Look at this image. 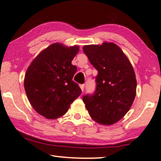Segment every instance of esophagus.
<instances>
[{
	"label": "esophagus",
	"mask_w": 161,
	"mask_h": 161,
	"mask_svg": "<svg viewBox=\"0 0 161 161\" xmlns=\"http://www.w3.org/2000/svg\"><path fill=\"white\" fill-rule=\"evenodd\" d=\"M80 88H81V91H84V88H85V85H84V84H81V85H80Z\"/></svg>",
	"instance_id": "esophagus-1"
}]
</instances>
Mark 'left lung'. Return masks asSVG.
<instances>
[{
	"mask_svg": "<svg viewBox=\"0 0 161 161\" xmlns=\"http://www.w3.org/2000/svg\"><path fill=\"white\" fill-rule=\"evenodd\" d=\"M83 51L97 71L94 93L83 95L89 114L97 123L111 125L125 116L136 95L135 74L129 59L114 43L85 45Z\"/></svg>",
	"mask_w": 161,
	"mask_h": 161,
	"instance_id": "left-lung-1",
	"label": "left lung"
}]
</instances>
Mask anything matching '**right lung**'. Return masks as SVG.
<instances>
[{
    "label": "right lung",
    "mask_w": 161,
    "mask_h": 161,
    "mask_svg": "<svg viewBox=\"0 0 161 161\" xmlns=\"http://www.w3.org/2000/svg\"><path fill=\"white\" fill-rule=\"evenodd\" d=\"M79 47L54 43L42 50L28 67L25 78L27 96L36 111L45 118L62 116L81 95L73 81L76 71L71 64Z\"/></svg>",
    "instance_id": "right-lung-1"
}]
</instances>
